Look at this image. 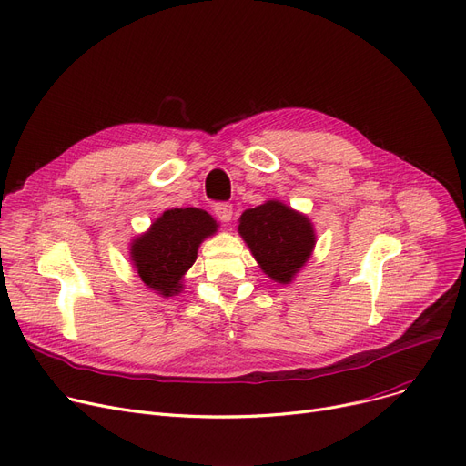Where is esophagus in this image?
Segmentation results:
<instances>
[{
    "label": "esophagus",
    "mask_w": 466,
    "mask_h": 466,
    "mask_svg": "<svg viewBox=\"0 0 466 466\" xmlns=\"http://www.w3.org/2000/svg\"><path fill=\"white\" fill-rule=\"evenodd\" d=\"M213 211H215V215H217L220 223H230V218H232V206L230 204L218 202V204L213 206Z\"/></svg>",
    "instance_id": "34e87169"
}]
</instances>
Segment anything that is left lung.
Segmentation results:
<instances>
[{
	"instance_id": "left-lung-1",
	"label": "left lung",
	"mask_w": 466,
	"mask_h": 466,
	"mask_svg": "<svg viewBox=\"0 0 466 466\" xmlns=\"http://www.w3.org/2000/svg\"><path fill=\"white\" fill-rule=\"evenodd\" d=\"M238 232L262 272L278 283H290L315 248L311 220L278 200L243 211Z\"/></svg>"
}]
</instances>
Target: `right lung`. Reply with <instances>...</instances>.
<instances>
[{"label": "right lung", "mask_w": 466, "mask_h": 466, "mask_svg": "<svg viewBox=\"0 0 466 466\" xmlns=\"http://www.w3.org/2000/svg\"><path fill=\"white\" fill-rule=\"evenodd\" d=\"M217 228V220L198 208L164 211L149 230L132 241L130 258L137 276L162 297L177 295L200 243Z\"/></svg>", "instance_id": "right-lung-1"}]
</instances>
